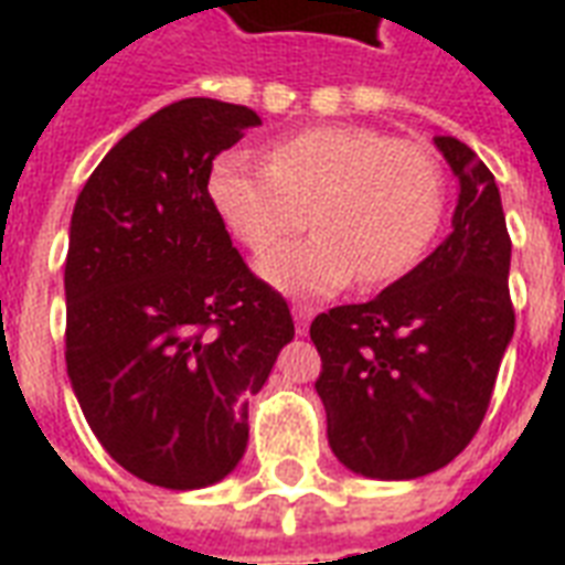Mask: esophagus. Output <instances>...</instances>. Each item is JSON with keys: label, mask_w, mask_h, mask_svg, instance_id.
<instances>
[{"label": "esophagus", "mask_w": 565, "mask_h": 565, "mask_svg": "<svg viewBox=\"0 0 565 565\" xmlns=\"http://www.w3.org/2000/svg\"><path fill=\"white\" fill-rule=\"evenodd\" d=\"M292 319H296V334L305 337L310 328V319H313V310L305 308V305H296L292 308Z\"/></svg>", "instance_id": "1"}]
</instances>
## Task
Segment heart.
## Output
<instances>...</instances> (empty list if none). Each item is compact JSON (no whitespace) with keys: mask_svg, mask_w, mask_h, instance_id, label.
<instances>
[{"mask_svg":"<svg viewBox=\"0 0 565 565\" xmlns=\"http://www.w3.org/2000/svg\"><path fill=\"white\" fill-rule=\"evenodd\" d=\"M207 195L234 237L264 252L299 228L317 234L266 252L257 269L290 296L381 287L419 264L446 211L443 167L425 146L375 128L317 126L266 146V163L225 152Z\"/></svg>","mask_w":565,"mask_h":565,"instance_id":"1","label":"heart"}]
</instances>
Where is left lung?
I'll list each match as a JSON object with an SVG mask.
<instances>
[{
  "label": "left lung",
  "mask_w": 565,
  "mask_h": 565,
  "mask_svg": "<svg viewBox=\"0 0 565 565\" xmlns=\"http://www.w3.org/2000/svg\"><path fill=\"white\" fill-rule=\"evenodd\" d=\"M434 143L460 184L451 234L372 301L310 326L331 451L377 481L437 472L469 446L516 326L495 179L457 137Z\"/></svg>",
  "instance_id": "1"
}]
</instances>
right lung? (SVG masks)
<instances>
[{
  "label": "right lung",
  "mask_w": 565,
  "mask_h": 565,
  "mask_svg": "<svg viewBox=\"0 0 565 565\" xmlns=\"http://www.w3.org/2000/svg\"><path fill=\"white\" fill-rule=\"evenodd\" d=\"M255 126L246 105L172 102L75 199L66 375L105 451L167 490L234 472L248 395L296 334L287 301L243 264L207 195L213 158Z\"/></svg>",
  "instance_id": "add662e5"
}]
</instances>
